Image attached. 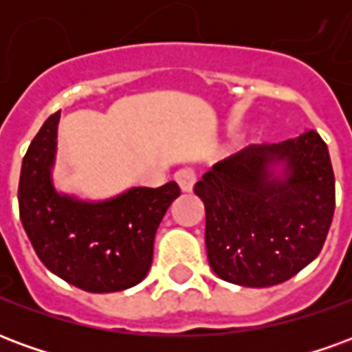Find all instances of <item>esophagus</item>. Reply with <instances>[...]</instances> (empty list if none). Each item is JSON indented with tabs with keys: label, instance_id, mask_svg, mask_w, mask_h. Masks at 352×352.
Masks as SVG:
<instances>
[{
	"label": "esophagus",
	"instance_id": "34e87169",
	"mask_svg": "<svg viewBox=\"0 0 352 352\" xmlns=\"http://www.w3.org/2000/svg\"><path fill=\"white\" fill-rule=\"evenodd\" d=\"M175 181L181 186V190L190 192L194 188V183H196V171L192 168L179 169L175 173Z\"/></svg>",
	"mask_w": 352,
	"mask_h": 352
}]
</instances>
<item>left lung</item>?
Here are the masks:
<instances>
[{
    "instance_id": "left-lung-1",
    "label": "left lung",
    "mask_w": 352,
    "mask_h": 352,
    "mask_svg": "<svg viewBox=\"0 0 352 352\" xmlns=\"http://www.w3.org/2000/svg\"><path fill=\"white\" fill-rule=\"evenodd\" d=\"M194 192L206 206L209 265L241 287H273L302 272L322 249L336 209L328 146L313 130L247 146L214 164Z\"/></svg>"
}]
</instances>
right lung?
I'll return each mask as SVG.
<instances>
[{
	"mask_svg": "<svg viewBox=\"0 0 352 352\" xmlns=\"http://www.w3.org/2000/svg\"><path fill=\"white\" fill-rule=\"evenodd\" d=\"M58 122L60 113L45 120L20 169V221L34 251L54 275L87 292L135 287L151 270L156 230L181 188L169 181L105 201L60 194L52 184Z\"/></svg>",
	"mask_w": 352,
	"mask_h": 352,
	"instance_id": "1",
	"label": "right lung"
}]
</instances>
